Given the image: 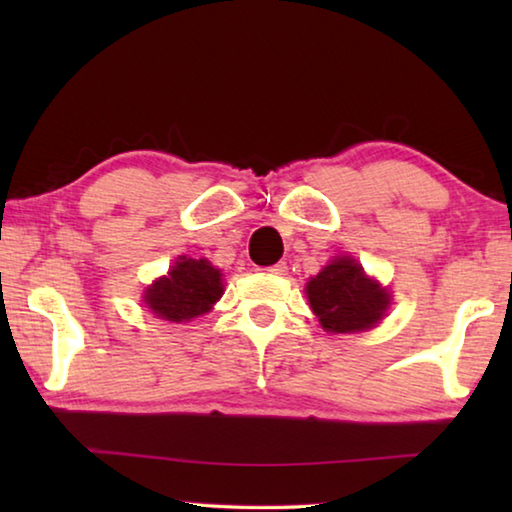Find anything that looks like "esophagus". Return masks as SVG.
<instances>
[{"label": "esophagus", "instance_id": "esophagus-1", "mask_svg": "<svg viewBox=\"0 0 512 512\" xmlns=\"http://www.w3.org/2000/svg\"><path fill=\"white\" fill-rule=\"evenodd\" d=\"M264 271L273 273V275H287V264H284V262H277V264H273V266L264 268Z\"/></svg>", "mask_w": 512, "mask_h": 512}]
</instances>
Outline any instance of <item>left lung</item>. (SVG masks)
Segmentation results:
<instances>
[{"instance_id":"left-lung-1","label":"left lung","mask_w":512,"mask_h":512,"mask_svg":"<svg viewBox=\"0 0 512 512\" xmlns=\"http://www.w3.org/2000/svg\"><path fill=\"white\" fill-rule=\"evenodd\" d=\"M309 305L327 332L350 334L377 323L388 307L386 289L363 273L352 257H336L307 282Z\"/></svg>"}]
</instances>
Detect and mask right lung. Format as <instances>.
Segmentation results:
<instances>
[{
	"instance_id": "obj_1",
	"label": "right lung",
	"mask_w": 512,
	"mask_h": 512,
	"mask_svg": "<svg viewBox=\"0 0 512 512\" xmlns=\"http://www.w3.org/2000/svg\"><path fill=\"white\" fill-rule=\"evenodd\" d=\"M221 271L207 259L180 257L167 277H160L144 293V302L155 316L171 323L203 316L221 298Z\"/></svg>"
}]
</instances>
